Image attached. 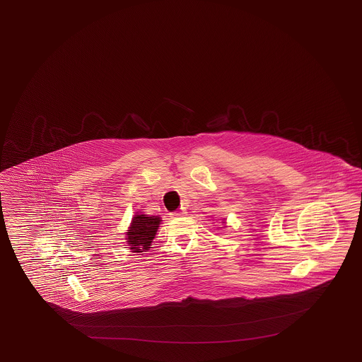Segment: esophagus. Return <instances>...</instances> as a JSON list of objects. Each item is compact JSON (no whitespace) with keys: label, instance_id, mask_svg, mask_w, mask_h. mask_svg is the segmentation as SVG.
Masks as SVG:
<instances>
[{"label":"esophagus","instance_id":"1","mask_svg":"<svg viewBox=\"0 0 362 362\" xmlns=\"http://www.w3.org/2000/svg\"><path fill=\"white\" fill-rule=\"evenodd\" d=\"M185 214H186V212H185V209H181V211H177V212H172L170 215L172 218H177L180 216H184Z\"/></svg>","mask_w":362,"mask_h":362}]
</instances>
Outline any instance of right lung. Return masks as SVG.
Returning a JSON list of instances; mask_svg holds the SVG:
<instances>
[{
	"instance_id": "obj_1",
	"label": "right lung",
	"mask_w": 362,
	"mask_h": 362,
	"mask_svg": "<svg viewBox=\"0 0 362 362\" xmlns=\"http://www.w3.org/2000/svg\"><path fill=\"white\" fill-rule=\"evenodd\" d=\"M162 218L159 216L137 214L132 218L129 230H127V243L132 252L142 254L151 248V242L156 235Z\"/></svg>"
}]
</instances>
